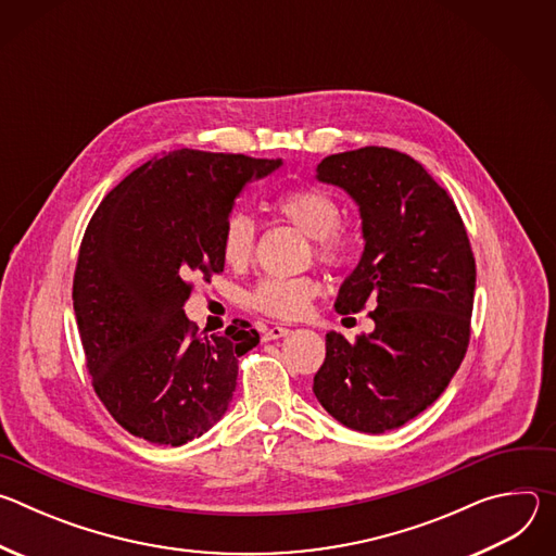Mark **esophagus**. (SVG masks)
<instances>
[{"instance_id": "34e87169", "label": "esophagus", "mask_w": 556, "mask_h": 556, "mask_svg": "<svg viewBox=\"0 0 556 556\" xmlns=\"http://www.w3.org/2000/svg\"><path fill=\"white\" fill-rule=\"evenodd\" d=\"M288 334H290L288 328H283V326H273V328H268V330L264 332V341H277V339H283V337H288Z\"/></svg>"}]
</instances>
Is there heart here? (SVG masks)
Here are the masks:
<instances>
[{
    "label": "heart",
    "instance_id": "1",
    "mask_svg": "<svg viewBox=\"0 0 556 556\" xmlns=\"http://www.w3.org/2000/svg\"><path fill=\"white\" fill-rule=\"evenodd\" d=\"M277 211L286 222H290L296 230H301L314 242L316 260L332 268L345 264L350 255V244L345 235L339 230L341 206L328 191L316 187L290 189L279 195ZM255 222L247 213L235 211L226 219L222 230L224 262L232 268L247 266L255 253ZM319 292V279L309 275L268 277L253 288L249 301L257 312L268 314L273 319L292 321L307 312L312 299Z\"/></svg>",
    "mask_w": 556,
    "mask_h": 556
}]
</instances>
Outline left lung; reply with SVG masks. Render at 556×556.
Segmentation results:
<instances>
[{
	"label": "left lung",
	"mask_w": 556,
	"mask_h": 556,
	"mask_svg": "<svg viewBox=\"0 0 556 556\" xmlns=\"http://www.w3.org/2000/svg\"><path fill=\"white\" fill-rule=\"evenodd\" d=\"M316 180L343 189L361 211L365 251L343 281L337 312L376 328L350 343L326 334L312 391L348 429H399L448 387L470 339L475 257L451 195L412 155L363 147L328 155Z\"/></svg>",
	"instance_id": "8db88e82"
}]
</instances>
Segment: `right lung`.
<instances>
[{
    "mask_svg": "<svg viewBox=\"0 0 556 556\" xmlns=\"http://www.w3.org/2000/svg\"><path fill=\"white\" fill-rule=\"evenodd\" d=\"M281 161L178 149L144 163L92 215L72 301L94 391L112 418L151 444L180 446L228 409L237 363L260 343L249 321L198 337L191 279L224 270L235 198Z\"/></svg>",
    "mask_w": 556,
    "mask_h": 556,
    "instance_id": "right-lung-1",
    "label": "right lung"
}]
</instances>
